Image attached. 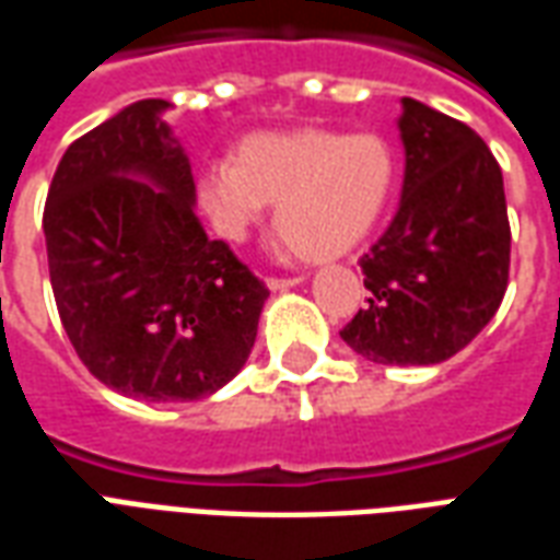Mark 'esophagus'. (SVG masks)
<instances>
[{"instance_id":"obj_1","label":"esophagus","mask_w":560,"mask_h":560,"mask_svg":"<svg viewBox=\"0 0 560 560\" xmlns=\"http://www.w3.org/2000/svg\"><path fill=\"white\" fill-rule=\"evenodd\" d=\"M303 281V276H296V279H267V288L269 291H291V288H300Z\"/></svg>"}]
</instances>
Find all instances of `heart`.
Listing matches in <instances>:
<instances>
[{"instance_id": "obj_1", "label": "heart", "mask_w": 560, "mask_h": 560, "mask_svg": "<svg viewBox=\"0 0 560 560\" xmlns=\"http://www.w3.org/2000/svg\"><path fill=\"white\" fill-rule=\"evenodd\" d=\"M393 185L396 159L377 135L260 131L197 176V203L228 243H243L264 219V203H276L284 245L305 260H332L375 231Z\"/></svg>"}]
</instances>
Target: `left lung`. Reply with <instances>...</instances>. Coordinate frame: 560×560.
<instances>
[{"label":"left lung","instance_id":"left-lung-1","mask_svg":"<svg viewBox=\"0 0 560 560\" xmlns=\"http://www.w3.org/2000/svg\"><path fill=\"white\" fill-rule=\"evenodd\" d=\"M396 126L399 212L360 260L369 305L341 339L372 363L434 365L477 339L504 300V176L474 128L429 104L401 98Z\"/></svg>","mask_w":560,"mask_h":560}]
</instances>
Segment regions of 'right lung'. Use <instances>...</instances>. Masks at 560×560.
Listing matches in <instances>:
<instances>
[{"mask_svg": "<svg viewBox=\"0 0 560 560\" xmlns=\"http://www.w3.org/2000/svg\"><path fill=\"white\" fill-rule=\"evenodd\" d=\"M143 98L66 149L44 207L56 308L74 351L128 399L200 401L255 348L269 291L209 240L191 161Z\"/></svg>", "mask_w": 560, "mask_h": 560, "instance_id": "add662e5", "label": "right lung"}]
</instances>
